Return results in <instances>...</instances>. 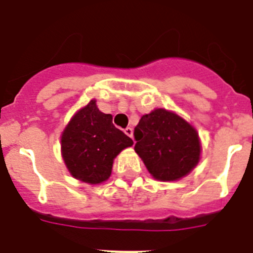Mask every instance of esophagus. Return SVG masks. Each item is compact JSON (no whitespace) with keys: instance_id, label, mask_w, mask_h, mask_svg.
<instances>
[{"instance_id":"esophagus-1","label":"esophagus","mask_w":253,"mask_h":253,"mask_svg":"<svg viewBox=\"0 0 253 253\" xmlns=\"http://www.w3.org/2000/svg\"><path fill=\"white\" fill-rule=\"evenodd\" d=\"M125 133H126L129 138H132V137H133V129H132L131 127H127V128L125 129Z\"/></svg>"}]
</instances>
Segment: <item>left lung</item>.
<instances>
[{"label": "left lung", "instance_id": "8db88e82", "mask_svg": "<svg viewBox=\"0 0 253 253\" xmlns=\"http://www.w3.org/2000/svg\"><path fill=\"white\" fill-rule=\"evenodd\" d=\"M134 151L154 179L175 181L198 166L199 133L183 117L166 109L143 115L134 127Z\"/></svg>", "mask_w": 253, "mask_h": 253}]
</instances>
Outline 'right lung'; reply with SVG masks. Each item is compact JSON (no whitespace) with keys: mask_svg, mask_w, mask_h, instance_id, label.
<instances>
[{"mask_svg":"<svg viewBox=\"0 0 253 253\" xmlns=\"http://www.w3.org/2000/svg\"><path fill=\"white\" fill-rule=\"evenodd\" d=\"M61 157L73 178L100 184L110 178L114 159L133 141L112 124V115L91 100L70 119L61 133Z\"/></svg>","mask_w":253,"mask_h":253,"instance_id":"right-lung-1","label":"right lung"}]
</instances>
